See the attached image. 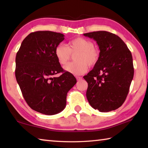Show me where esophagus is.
I'll list each match as a JSON object with an SVG mask.
<instances>
[{
    "mask_svg": "<svg viewBox=\"0 0 148 148\" xmlns=\"http://www.w3.org/2000/svg\"><path fill=\"white\" fill-rule=\"evenodd\" d=\"M76 79L77 81H80V80L82 79V77H76Z\"/></svg>",
    "mask_w": 148,
    "mask_h": 148,
    "instance_id": "1",
    "label": "esophagus"
}]
</instances>
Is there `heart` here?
<instances>
[{
	"mask_svg": "<svg viewBox=\"0 0 148 148\" xmlns=\"http://www.w3.org/2000/svg\"><path fill=\"white\" fill-rule=\"evenodd\" d=\"M71 54H77L75 57L76 62L69 63L64 69L74 75L84 74L87 71L88 65L90 67L95 66L100 59V52L95 47L93 42L82 37L72 40L69 43L68 47L59 44L55 49L56 59L61 65L68 63Z\"/></svg>",
	"mask_w": 148,
	"mask_h": 148,
	"instance_id": "heart-1",
	"label": "heart"
}]
</instances>
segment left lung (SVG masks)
I'll use <instances>...</instances> for the list:
<instances>
[{
	"mask_svg": "<svg viewBox=\"0 0 148 148\" xmlns=\"http://www.w3.org/2000/svg\"><path fill=\"white\" fill-rule=\"evenodd\" d=\"M93 38L100 49L99 61L84 78L88 83L86 97L90 105L101 112L123 104L134 76L131 52L115 34L96 31L84 34Z\"/></svg>",
	"mask_w": 148,
	"mask_h": 148,
	"instance_id": "8db88e82",
	"label": "left lung"
}]
</instances>
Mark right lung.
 <instances>
[{
	"mask_svg": "<svg viewBox=\"0 0 148 148\" xmlns=\"http://www.w3.org/2000/svg\"><path fill=\"white\" fill-rule=\"evenodd\" d=\"M64 34L36 31L25 38L16 57V77L27 104L45 115L57 114L64 109L67 92L76 79L64 71L55 55V49ZM62 73L59 77L54 75Z\"/></svg>",
	"mask_w": 148,
	"mask_h": 148,
	"instance_id": "obj_1",
	"label": "right lung"
}]
</instances>
